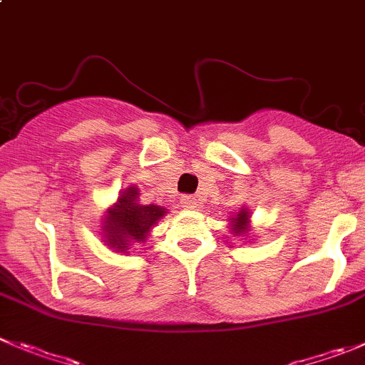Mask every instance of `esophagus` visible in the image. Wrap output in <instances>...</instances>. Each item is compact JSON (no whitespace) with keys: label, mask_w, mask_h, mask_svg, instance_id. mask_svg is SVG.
<instances>
[{"label":"esophagus","mask_w":365,"mask_h":365,"mask_svg":"<svg viewBox=\"0 0 365 365\" xmlns=\"http://www.w3.org/2000/svg\"><path fill=\"white\" fill-rule=\"evenodd\" d=\"M196 197L194 196H183L182 197V207L183 208H196Z\"/></svg>","instance_id":"obj_1"}]
</instances>
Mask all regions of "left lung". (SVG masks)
Returning a JSON list of instances; mask_svg holds the SVG:
<instances>
[{"mask_svg":"<svg viewBox=\"0 0 365 365\" xmlns=\"http://www.w3.org/2000/svg\"><path fill=\"white\" fill-rule=\"evenodd\" d=\"M247 219H250V212H247L246 208H242V210H240L235 217H232L233 232L235 233L247 232Z\"/></svg>","mask_w":365,"mask_h":365,"instance_id":"1","label":"left lung"}]
</instances>
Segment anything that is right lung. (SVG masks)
I'll return each instance as SVG.
<instances>
[{
    "label": "right lung",
    "mask_w": 365,
    "mask_h": 365,
    "mask_svg": "<svg viewBox=\"0 0 365 365\" xmlns=\"http://www.w3.org/2000/svg\"><path fill=\"white\" fill-rule=\"evenodd\" d=\"M165 214V208L157 205H140L139 190L128 187L119 196L118 203L108 208L103 221L105 239L108 246L118 251L130 250L135 242H144L151 226Z\"/></svg>",
    "instance_id": "1"
}]
</instances>
